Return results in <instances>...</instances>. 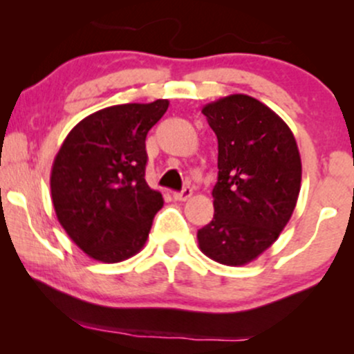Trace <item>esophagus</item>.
<instances>
[{"label": "esophagus", "mask_w": 354, "mask_h": 354, "mask_svg": "<svg viewBox=\"0 0 354 354\" xmlns=\"http://www.w3.org/2000/svg\"><path fill=\"white\" fill-rule=\"evenodd\" d=\"M191 194H193V189L189 188V186H185L181 191H176V193H173V198L176 201H186L188 198H191Z\"/></svg>", "instance_id": "1"}]
</instances>
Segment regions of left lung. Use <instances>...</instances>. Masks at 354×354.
<instances>
[{
  "label": "left lung",
  "instance_id": "obj_1",
  "mask_svg": "<svg viewBox=\"0 0 354 354\" xmlns=\"http://www.w3.org/2000/svg\"><path fill=\"white\" fill-rule=\"evenodd\" d=\"M218 138L214 216L198 230L200 250L213 261L243 266L278 239L301 188V158L288 124L248 95L203 106Z\"/></svg>",
  "mask_w": 354,
  "mask_h": 354
}]
</instances>
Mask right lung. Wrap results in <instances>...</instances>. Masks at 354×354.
<instances>
[{"label":"right lung","instance_id":"1","mask_svg":"<svg viewBox=\"0 0 354 354\" xmlns=\"http://www.w3.org/2000/svg\"><path fill=\"white\" fill-rule=\"evenodd\" d=\"M168 106V100H156L100 109L68 133L53 161L56 218L96 261H124L148 239L165 201L145 180V141Z\"/></svg>","mask_w":354,"mask_h":354}]
</instances>
